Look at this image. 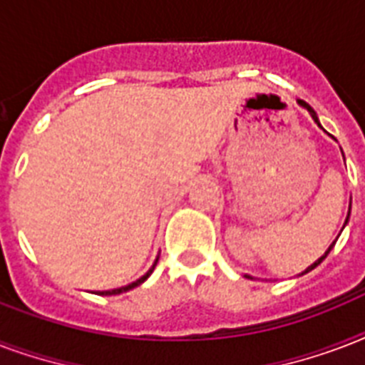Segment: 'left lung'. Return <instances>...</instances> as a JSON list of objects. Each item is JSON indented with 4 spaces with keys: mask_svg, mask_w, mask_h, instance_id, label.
<instances>
[{
    "mask_svg": "<svg viewBox=\"0 0 365 365\" xmlns=\"http://www.w3.org/2000/svg\"><path fill=\"white\" fill-rule=\"evenodd\" d=\"M297 104H299V106H303V108L307 110V112H309V114H310V118H312V120H314L316 123H318V127H320V129H324V127H322V123H320V120H318V115H316V112H314V110H312V106H310V104H307V103H304V101H297ZM343 158H344V156H343ZM349 217H350V211H349V215H346V221H344V225H346V222H349ZM343 228H344V227H343ZM333 245H335V242H333V244L329 245V247H327V251H326V253H324V255H322L320 259H318V261H316V262H312V264H310V267L307 268V270H304V272H301V274H299V276H303V274L310 272V270H314V268L318 267V264H320V262L324 261V259H326L327 255H329V251L333 250ZM244 276H245V278H250V279H255V278H251L250 274H244Z\"/></svg>",
    "mask_w": 365,
    "mask_h": 365,
    "instance_id": "8db88e82",
    "label": "left lung"
}]
</instances>
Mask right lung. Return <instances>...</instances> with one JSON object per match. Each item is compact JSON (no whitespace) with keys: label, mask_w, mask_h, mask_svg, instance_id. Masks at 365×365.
Masks as SVG:
<instances>
[{"label":"right lung","mask_w":365,"mask_h":365,"mask_svg":"<svg viewBox=\"0 0 365 365\" xmlns=\"http://www.w3.org/2000/svg\"><path fill=\"white\" fill-rule=\"evenodd\" d=\"M158 264V257H156V261H154V264H152L150 268H148V272L144 274V276H140L138 279H135V282H131V284H127L123 285V287H115V289H108V291H97V295H120V293H125V291L133 289V287H137V285H140L143 282H146V278L150 276L152 272H154V268H156Z\"/></svg>","instance_id":"1"}]
</instances>
